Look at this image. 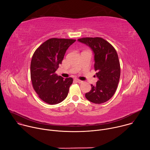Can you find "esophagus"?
Segmentation results:
<instances>
[{
    "label": "esophagus",
    "instance_id": "esophagus-1",
    "mask_svg": "<svg viewBox=\"0 0 150 150\" xmlns=\"http://www.w3.org/2000/svg\"><path fill=\"white\" fill-rule=\"evenodd\" d=\"M74 80H75L76 82H78V83H82V81H81V80H79V79H76V78L74 79Z\"/></svg>",
    "mask_w": 150,
    "mask_h": 150
}]
</instances>
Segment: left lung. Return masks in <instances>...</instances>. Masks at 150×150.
I'll return each instance as SVG.
<instances>
[{
	"label": "left lung",
	"mask_w": 150,
	"mask_h": 150,
	"mask_svg": "<svg viewBox=\"0 0 150 150\" xmlns=\"http://www.w3.org/2000/svg\"><path fill=\"white\" fill-rule=\"evenodd\" d=\"M91 48L94 53V69L98 78L96 85L85 94L90 101L101 104L110 100L116 92L120 75L117 53L109 42L100 37H86L78 40Z\"/></svg>",
	"instance_id": "obj_1"
}]
</instances>
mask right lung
I'll return each instance as SVG.
<instances>
[{
	"instance_id": "1",
	"label": "right lung",
	"mask_w": 150,
	"mask_h": 150,
	"mask_svg": "<svg viewBox=\"0 0 150 150\" xmlns=\"http://www.w3.org/2000/svg\"><path fill=\"white\" fill-rule=\"evenodd\" d=\"M73 39L53 38L47 40L35 51L31 62L30 72L33 87L40 98L49 104H58L68 94L73 79H63L55 72Z\"/></svg>"
}]
</instances>
